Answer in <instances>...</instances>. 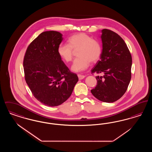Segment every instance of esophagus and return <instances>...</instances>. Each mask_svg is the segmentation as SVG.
Segmentation results:
<instances>
[{
	"label": "esophagus",
	"mask_w": 152,
	"mask_h": 152,
	"mask_svg": "<svg viewBox=\"0 0 152 152\" xmlns=\"http://www.w3.org/2000/svg\"><path fill=\"white\" fill-rule=\"evenodd\" d=\"M77 76H78V77H79V80L83 79L85 77V76L81 75H80V74H78Z\"/></svg>",
	"instance_id": "esophagus-1"
}]
</instances>
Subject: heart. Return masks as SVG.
<instances>
[{"label": "heart", "mask_w": 152, "mask_h": 152, "mask_svg": "<svg viewBox=\"0 0 152 152\" xmlns=\"http://www.w3.org/2000/svg\"><path fill=\"white\" fill-rule=\"evenodd\" d=\"M68 44H60L58 48V55L64 61L72 60L74 51H77L76 58L71 69L78 72L87 69L91 62L95 63L101 58L102 48L100 43L85 33H78L68 39Z\"/></svg>", "instance_id": "obj_1"}]
</instances>
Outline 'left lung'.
Returning <instances> with one entry per match:
<instances>
[{
    "label": "left lung",
    "mask_w": 152,
    "mask_h": 152,
    "mask_svg": "<svg viewBox=\"0 0 152 152\" xmlns=\"http://www.w3.org/2000/svg\"><path fill=\"white\" fill-rule=\"evenodd\" d=\"M102 50L92 73H102L96 76L97 84L91 93L98 100L113 102L126 91L131 79L132 58L124 40L116 32L108 29L102 31Z\"/></svg>",
    "instance_id": "1"
}]
</instances>
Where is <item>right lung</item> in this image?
<instances>
[{"label": "right lung", "instance_id": "obj_1", "mask_svg": "<svg viewBox=\"0 0 152 152\" xmlns=\"http://www.w3.org/2000/svg\"><path fill=\"white\" fill-rule=\"evenodd\" d=\"M63 39L57 31L42 32L29 44L23 60L25 80L32 94L50 107L65 102L79 80L58 55Z\"/></svg>", "mask_w": 152, "mask_h": 152}]
</instances>
